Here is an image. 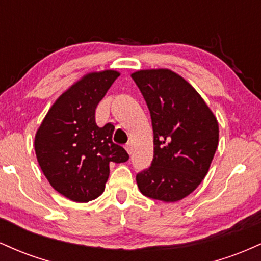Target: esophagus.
Returning <instances> with one entry per match:
<instances>
[{
  "label": "esophagus",
  "instance_id": "esophagus-1",
  "mask_svg": "<svg viewBox=\"0 0 261 261\" xmlns=\"http://www.w3.org/2000/svg\"><path fill=\"white\" fill-rule=\"evenodd\" d=\"M125 149H126L128 154H131V153H133V143H131V142L126 143V145H125Z\"/></svg>",
  "mask_w": 261,
  "mask_h": 261
}]
</instances>
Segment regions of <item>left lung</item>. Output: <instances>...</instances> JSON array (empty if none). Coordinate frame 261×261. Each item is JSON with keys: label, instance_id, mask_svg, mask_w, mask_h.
<instances>
[{"label": "left lung", "instance_id": "8db88e82", "mask_svg": "<svg viewBox=\"0 0 261 261\" xmlns=\"http://www.w3.org/2000/svg\"><path fill=\"white\" fill-rule=\"evenodd\" d=\"M153 127V161L136 175L145 196L164 202L187 197L207 174L218 146V122L201 95L168 68L131 73Z\"/></svg>", "mask_w": 261, "mask_h": 261}]
</instances>
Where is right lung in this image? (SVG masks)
Here are the masks:
<instances>
[{
    "label": "right lung",
    "mask_w": 261,
    "mask_h": 261,
    "mask_svg": "<svg viewBox=\"0 0 261 261\" xmlns=\"http://www.w3.org/2000/svg\"><path fill=\"white\" fill-rule=\"evenodd\" d=\"M118 71L88 72L62 93L49 109L34 139L37 160L58 193L76 202H88L103 194L109 164L128 160L113 142L114 125L95 124V108Z\"/></svg>",
    "instance_id": "obj_1"
}]
</instances>
